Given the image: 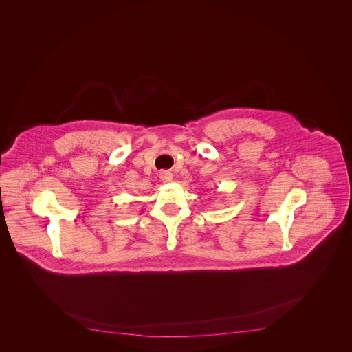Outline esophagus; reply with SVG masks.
Returning <instances> with one entry per match:
<instances>
[{
    "label": "esophagus",
    "mask_w": 352,
    "mask_h": 352,
    "mask_svg": "<svg viewBox=\"0 0 352 352\" xmlns=\"http://www.w3.org/2000/svg\"><path fill=\"white\" fill-rule=\"evenodd\" d=\"M159 177H160L161 181L165 182V183H168V182L173 181V174H171L170 171H166V170L160 171V174H159Z\"/></svg>",
    "instance_id": "1"
}]
</instances>
